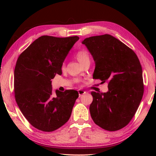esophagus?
I'll list each match as a JSON object with an SVG mask.
<instances>
[{"instance_id": "1", "label": "esophagus", "mask_w": 156, "mask_h": 156, "mask_svg": "<svg viewBox=\"0 0 156 156\" xmlns=\"http://www.w3.org/2000/svg\"><path fill=\"white\" fill-rule=\"evenodd\" d=\"M86 92L84 91H83V90H81V89H79L78 90V94H79V97H80L82 95H83V94H85Z\"/></svg>"}]
</instances>
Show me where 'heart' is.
Masks as SVG:
<instances>
[{
    "label": "heart",
    "instance_id": "obj_1",
    "mask_svg": "<svg viewBox=\"0 0 156 156\" xmlns=\"http://www.w3.org/2000/svg\"><path fill=\"white\" fill-rule=\"evenodd\" d=\"M76 56L78 60L81 63V64H83V63L84 61H86L87 60H89V53L85 49L79 50V51L76 53Z\"/></svg>",
    "mask_w": 156,
    "mask_h": 156
}]
</instances>
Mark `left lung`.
<instances>
[{
	"label": "left lung",
	"mask_w": 156,
	"mask_h": 156,
	"mask_svg": "<svg viewBox=\"0 0 156 156\" xmlns=\"http://www.w3.org/2000/svg\"><path fill=\"white\" fill-rule=\"evenodd\" d=\"M82 43L96 64L93 78L108 82L106 93L91 91L92 119L105 130H119L133 118L143 96L140 60L133 50L109 34L89 37Z\"/></svg>",
	"instance_id": "1"
}]
</instances>
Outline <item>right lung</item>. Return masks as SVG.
<instances>
[{"instance_id": "right-lung-1", "label": "right lung", "mask_w": 156, "mask_h": 156, "mask_svg": "<svg viewBox=\"0 0 156 156\" xmlns=\"http://www.w3.org/2000/svg\"><path fill=\"white\" fill-rule=\"evenodd\" d=\"M78 36H43L34 41L17 60L14 69L15 99L21 112L38 130L50 132L69 119L77 91L53 94L51 79L62 74V66Z\"/></svg>"}]
</instances>
